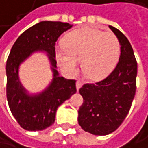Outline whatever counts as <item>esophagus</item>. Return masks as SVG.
Returning <instances> with one entry per match:
<instances>
[{
  "label": "esophagus",
  "instance_id": "1",
  "mask_svg": "<svg viewBox=\"0 0 148 148\" xmlns=\"http://www.w3.org/2000/svg\"><path fill=\"white\" fill-rule=\"evenodd\" d=\"M82 85H83V82H82V81L78 80V81L76 82V88H77V90H79V89L82 87Z\"/></svg>",
  "mask_w": 148,
  "mask_h": 148
}]
</instances>
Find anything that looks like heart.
I'll return each instance as SVG.
<instances>
[{"label": "heart", "instance_id": "heart-1", "mask_svg": "<svg viewBox=\"0 0 148 148\" xmlns=\"http://www.w3.org/2000/svg\"><path fill=\"white\" fill-rule=\"evenodd\" d=\"M63 46L55 50L60 67L73 73L82 60L85 75L95 81L109 75L121 54V43L115 34L89 27L68 33L63 40Z\"/></svg>", "mask_w": 148, "mask_h": 148}]
</instances>
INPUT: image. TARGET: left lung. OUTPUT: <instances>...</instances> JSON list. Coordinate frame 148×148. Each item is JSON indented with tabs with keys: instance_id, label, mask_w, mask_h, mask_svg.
<instances>
[{
	"instance_id": "8db88e82",
	"label": "left lung",
	"mask_w": 148,
	"mask_h": 148,
	"mask_svg": "<svg viewBox=\"0 0 148 148\" xmlns=\"http://www.w3.org/2000/svg\"><path fill=\"white\" fill-rule=\"evenodd\" d=\"M121 45L119 61L110 75L95 83H87L79 92L83 103L78 111L82 128L95 135L114 132L127 117L136 91L137 61L127 38L109 26Z\"/></svg>"
}]
</instances>
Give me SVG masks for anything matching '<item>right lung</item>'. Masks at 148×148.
<instances>
[{"mask_svg":"<svg viewBox=\"0 0 148 148\" xmlns=\"http://www.w3.org/2000/svg\"><path fill=\"white\" fill-rule=\"evenodd\" d=\"M72 25L60 21H40L23 32L11 48L7 60V99L10 111L19 125L27 131L44 130L53 124L59 106L76 93L75 80L59 73L55 60V42ZM44 50L53 66L54 80L41 94L27 95L18 79V65L33 51Z\"/></svg>","mask_w":148,"mask_h":148,"instance_id":"add662e5","label":"right lung"}]
</instances>
